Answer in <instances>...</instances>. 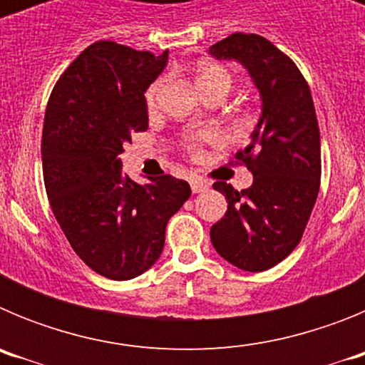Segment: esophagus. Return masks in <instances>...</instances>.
<instances>
[{
  "instance_id": "esophagus-1",
  "label": "esophagus",
  "mask_w": 365,
  "mask_h": 365,
  "mask_svg": "<svg viewBox=\"0 0 365 365\" xmlns=\"http://www.w3.org/2000/svg\"><path fill=\"white\" fill-rule=\"evenodd\" d=\"M190 186H192L193 193H205L206 190L210 188V186H208V182L202 179H193L192 182H190Z\"/></svg>"
}]
</instances>
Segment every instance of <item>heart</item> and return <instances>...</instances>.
Here are the masks:
<instances>
[{
  "label": "heart",
  "mask_w": 365,
  "mask_h": 365,
  "mask_svg": "<svg viewBox=\"0 0 365 365\" xmlns=\"http://www.w3.org/2000/svg\"><path fill=\"white\" fill-rule=\"evenodd\" d=\"M195 83H197L199 91L201 95H206V93L212 91H225L228 93L232 89V74L228 73L222 66H217V63H202V66L197 67L195 71ZM164 87V80H157L150 86V89L146 91V106L150 111H153L157 108V102H159L160 91ZM202 140H212V135H202ZM188 150L192 151L193 155H199L201 150H199V140H193L190 143Z\"/></svg>",
  "instance_id": "b5f03b06"
}]
</instances>
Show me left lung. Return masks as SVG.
I'll return each mask as SVG.
<instances>
[{
  "instance_id": "obj_1",
  "label": "left lung",
  "mask_w": 365,
  "mask_h": 365,
  "mask_svg": "<svg viewBox=\"0 0 365 365\" xmlns=\"http://www.w3.org/2000/svg\"><path fill=\"white\" fill-rule=\"evenodd\" d=\"M217 60H237L261 96V117L235 163L252 172L250 188L217 180L228 208L210 228L222 259L248 272L278 265L298 247L322 177L320 130L311 89L291 58L259 34L235 32L212 45Z\"/></svg>"
}]
</instances>
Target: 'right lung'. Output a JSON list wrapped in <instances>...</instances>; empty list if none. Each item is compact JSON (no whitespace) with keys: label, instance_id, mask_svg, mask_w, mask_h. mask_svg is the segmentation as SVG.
<instances>
[{"label":"right lung","instance_id":"right-lung-1","mask_svg":"<svg viewBox=\"0 0 365 365\" xmlns=\"http://www.w3.org/2000/svg\"><path fill=\"white\" fill-rule=\"evenodd\" d=\"M168 63L115 41H95L67 67L45 109L41 163L58 225L80 259L109 279L125 282L159 259L166 225L190 197L172 175L138 185L118 155L148 130L144 93Z\"/></svg>","mask_w":365,"mask_h":365}]
</instances>
